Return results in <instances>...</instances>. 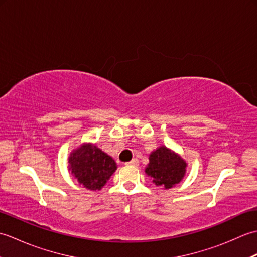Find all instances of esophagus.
<instances>
[{"mask_svg": "<svg viewBox=\"0 0 257 257\" xmlns=\"http://www.w3.org/2000/svg\"><path fill=\"white\" fill-rule=\"evenodd\" d=\"M125 165H127V166H133V167H138L139 166V161H138V159H133L132 161H129V162L125 163Z\"/></svg>", "mask_w": 257, "mask_h": 257, "instance_id": "esophagus-1", "label": "esophagus"}]
</instances>
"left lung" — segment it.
Listing matches in <instances>:
<instances>
[{
  "label": "left lung",
  "instance_id": "left-lung-1",
  "mask_svg": "<svg viewBox=\"0 0 257 257\" xmlns=\"http://www.w3.org/2000/svg\"><path fill=\"white\" fill-rule=\"evenodd\" d=\"M185 168L187 162L181 157L162 146L151 152L145 171L158 187L171 189L183 179Z\"/></svg>",
  "mask_w": 257,
  "mask_h": 257
}]
</instances>
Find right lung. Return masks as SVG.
Returning <instances> with one entry per match:
<instances>
[{
    "label": "right lung",
    "mask_w": 257,
    "mask_h": 257,
    "mask_svg": "<svg viewBox=\"0 0 257 257\" xmlns=\"http://www.w3.org/2000/svg\"><path fill=\"white\" fill-rule=\"evenodd\" d=\"M68 170L86 189L100 190L117 170L110 156L92 144H84L73 150L68 158Z\"/></svg>",
    "instance_id": "right-lung-1"
}]
</instances>
